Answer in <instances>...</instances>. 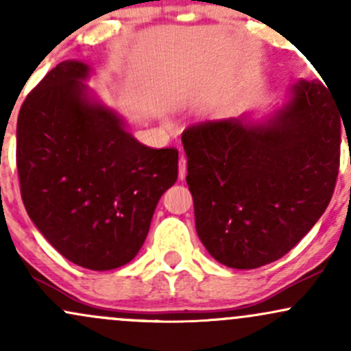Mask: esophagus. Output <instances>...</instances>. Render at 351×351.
<instances>
[{
	"instance_id": "esophagus-1",
	"label": "esophagus",
	"mask_w": 351,
	"mask_h": 351,
	"mask_svg": "<svg viewBox=\"0 0 351 351\" xmlns=\"http://www.w3.org/2000/svg\"><path fill=\"white\" fill-rule=\"evenodd\" d=\"M178 165H180V170H178V178H180V180H184V178H186V158H184L183 155L180 156V160H178Z\"/></svg>"
}]
</instances>
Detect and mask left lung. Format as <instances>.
<instances>
[{"mask_svg":"<svg viewBox=\"0 0 351 351\" xmlns=\"http://www.w3.org/2000/svg\"><path fill=\"white\" fill-rule=\"evenodd\" d=\"M330 94L318 80L299 79L271 114L245 112L184 130L196 232L217 263H274L324 215L343 120Z\"/></svg>","mask_w":351,"mask_h":351,"instance_id":"obj_1","label":"left lung"}]
</instances>
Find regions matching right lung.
Returning a JSON list of instances; mask_svg holds the SVG:
<instances>
[{
  "mask_svg": "<svg viewBox=\"0 0 351 351\" xmlns=\"http://www.w3.org/2000/svg\"><path fill=\"white\" fill-rule=\"evenodd\" d=\"M90 75L75 59L47 72L19 110L16 162L24 208L47 243L80 267L110 271L142 249L178 178V150L140 143Z\"/></svg>",
  "mask_w": 351,
  "mask_h": 351,
  "instance_id": "obj_1",
  "label": "right lung"
}]
</instances>
